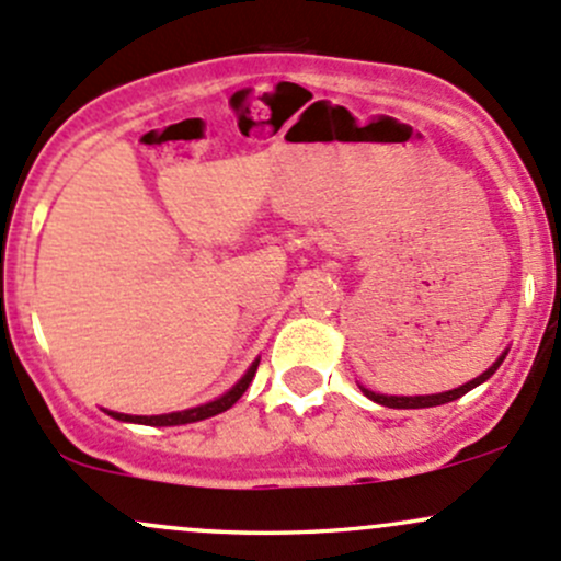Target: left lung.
I'll return each mask as SVG.
<instances>
[{
	"mask_svg": "<svg viewBox=\"0 0 561 561\" xmlns=\"http://www.w3.org/2000/svg\"><path fill=\"white\" fill-rule=\"evenodd\" d=\"M505 355H508V352H503V355L494 359V363L489 365V368L483 370L481 376H476L473 381H468V385H462V387H457V389H449V392L414 394V398H405V394H379V392H370V389H365V387H359V389H363V392L368 394V398L374 400V403L387 405V409H430V405H444V403H451V400L462 398V394L470 392V389H473V387L483 385V381H486L489 376H492L494 370L500 368V363H503Z\"/></svg>",
	"mask_w": 561,
	"mask_h": 561,
	"instance_id": "1",
	"label": "left lung"
}]
</instances>
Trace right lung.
Wrapping results in <instances>:
<instances>
[{
	"mask_svg": "<svg viewBox=\"0 0 561 561\" xmlns=\"http://www.w3.org/2000/svg\"><path fill=\"white\" fill-rule=\"evenodd\" d=\"M257 363L261 359H255V363L247 368V374L241 376L236 385L228 389L226 394H220L217 400H211V403H204V405H196V409H187V411H174V414H158V416H131V414H117V411H107L110 416H115V420L121 422H134V424H150V427H174V424H191V422H202V420H209V416H217L222 414V411H228L236 400L241 398V394L247 392V387L252 385V379H255V370H257Z\"/></svg>",
	"mask_w": 561,
	"mask_h": 561,
	"instance_id": "obj_1",
	"label": "right lung"
}]
</instances>
